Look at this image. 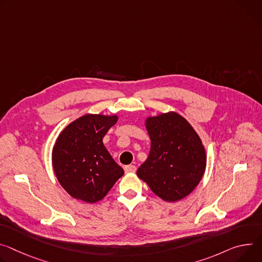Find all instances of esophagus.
Returning a JSON list of instances; mask_svg holds the SVG:
<instances>
[{"instance_id":"esophagus-1","label":"esophagus","mask_w":262,"mask_h":262,"mask_svg":"<svg viewBox=\"0 0 262 262\" xmlns=\"http://www.w3.org/2000/svg\"><path fill=\"white\" fill-rule=\"evenodd\" d=\"M124 171L126 173H130V172H135L136 171V167L134 165H127L124 167Z\"/></svg>"}]
</instances>
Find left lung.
<instances>
[{
  "instance_id": "1",
  "label": "left lung",
  "mask_w": 262,
  "mask_h": 262,
  "mask_svg": "<svg viewBox=\"0 0 262 262\" xmlns=\"http://www.w3.org/2000/svg\"><path fill=\"white\" fill-rule=\"evenodd\" d=\"M144 124L150 151L137 176L164 202L181 201L193 191L206 171L203 141L192 125L172 111L147 117Z\"/></svg>"
}]
</instances>
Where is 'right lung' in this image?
Masks as SVG:
<instances>
[{
	"mask_svg": "<svg viewBox=\"0 0 262 262\" xmlns=\"http://www.w3.org/2000/svg\"><path fill=\"white\" fill-rule=\"evenodd\" d=\"M118 118L116 114H85L59 133L52 166L58 183L73 199L97 203L124 174L102 142Z\"/></svg>",
	"mask_w": 262,
	"mask_h": 262,
	"instance_id": "right-lung-1",
	"label": "right lung"
}]
</instances>
